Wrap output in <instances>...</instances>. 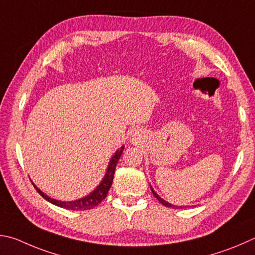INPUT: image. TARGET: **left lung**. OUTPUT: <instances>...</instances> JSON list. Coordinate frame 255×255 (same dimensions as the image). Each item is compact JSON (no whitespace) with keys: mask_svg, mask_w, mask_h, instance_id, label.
<instances>
[{"mask_svg":"<svg viewBox=\"0 0 255 255\" xmlns=\"http://www.w3.org/2000/svg\"><path fill=\"white\" fill-rule=\"evenodd\" d=\"M150 189H151V192H152V195H154L157 200H158L161 204H163L164 206H166V207H170V208H184V207H187V206H183V205H180V206H177V205H174V204H170V203H168L167 201H165L164 198H161L158 194H157L155 191H154V188H152L151 186H150Z\"/></svg>","mask_w":255,"mask_h":255,"instance_id":"obj_1","label":"left lung"}]
</instances>
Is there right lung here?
I'll use <instances>...</instances> for the list:
<instances>
[{
	"mask_svg": "<svg viewBox=\"0 0 255 255\" xmlns=\"http://www.w3.org/2000/svg\"><path fill=\"white\" fill-rule=\"evenodd\" d=\"M124 149H125V146L123 145L119 148V149H117V151L115 152L112 158H110L108 166H107V169H106L104 178L101 179V182L99 183L98 186H97L94 191L88 194V195L78 198V200H75V201L55 200V198H52L51 196L47 195L45 193H43L39 187H36V185L33 182H32V184H33V186L36 189V192H38L45 201L51 203V204L57 205V206L62 207V208H67V210H72V211L90 210V208H94L95 206L100 204V203L105 200V197L107 196L108 191L110 189V187H112V184L114 180L116 166H117V163L120 158V156H122V154H123Z\"/></svg>",
	"mask_w": 255,
	"mask_h": 255,
	"instance_id": "1",
	"label": "right lung"
}]
</instances>
